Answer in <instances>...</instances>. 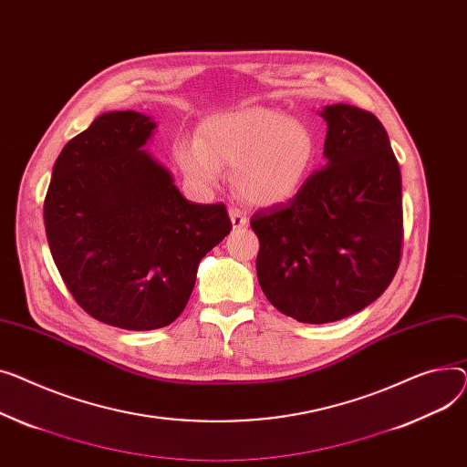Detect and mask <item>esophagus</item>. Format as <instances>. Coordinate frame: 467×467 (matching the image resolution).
I'll use <instances>...</instances> for the list:
<instances>
[{
	"instance_id": "esophagus-1",
	"label": "esophagus",
	"mask_w": 467,
	"mask_h": 467,
	"mask_svg": "<svg viewBox=\"0 0 467 467\" xmlns=\"http://www.w3.org/2000/svg\"><path fill=\"white\" fill-rule=\"evenodd\" d=\"M230 216H232V224H234L235 230H241L244 226H249V216H246L241 209H232Z\"/></svg>"
}]
</instances>
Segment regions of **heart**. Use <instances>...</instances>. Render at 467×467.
Segmentation results:
<instances>
[{
  "mask_svg": "<svg viewBox=\"0 0 467 467\" xmlns=\"http://www.w3.org/2000/svg\"><path fill=\"white\" fill-rule=\"evenodd\" d=\"M317 143L311 130L269 107H244L214 115L200 128V140H181L175 158L186 177L211 186L223 168H235L239 196L256 205L286 202L306 181Z\"/></svg>",
  "mask_w": 467,
  "mask_h": 467,
  "instance_id": "obj_1",
  "label": "heart"
}]
</instances>
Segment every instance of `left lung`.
Masks as SVG:
<instances>
[{
	"instance_id": "1",
	"label": "left lung",
	"mask_w": 467,
	"mask_h": 467,
	"mask_svg": "<svg viewBox=\"0 0 467 467\" xmlns=\"http://www.w3.org/2000/svg\"><path fill=\"white\" fill-rule=\"evenodd\" d=\"M320 115L326 166L292 200L251 218L265 297L307 324L336 322L373 304L392 283L403 244L401 173L385 126L347 103Z\"/></svg>"
}]
</instances>
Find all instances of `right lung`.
I'll return each instance as SVG.
<instances>
[{"label":"right lung","mask_w":467,"mask_h":467,"mask_svg":"<svg viewBox=\"0 0 467 467\" xmlns=\"http://www.w3.org/2000/svg\"><path fill=\"white\" fill-rule=\"evenodd\" d=\"M154 126L135 111L98 117L62 149L43 207L50 254L77 304L131 332L184 311L200 260L232 230L224 203L186 202L141 150Z\"/></svg>","instance_id":"obj_1"}]
</instances>
